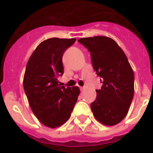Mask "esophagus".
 Returning <instances> with one entry per match:
<instances>
[{"label": "esophagus", "instance_id": "34e87169", "mask_svg": "<svg viewBox=\"0 0 153 153\" xmlns=\"http://www.w3.org/2000/svg\"><path fill=\"white\" fill-rule=\"evenodd\" d=\"M79 88H80V91H83L85 90V87L84 86H79Z\"/></svg>", "mask_w": 153, "mask_h": 153}]
</instances>
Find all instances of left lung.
Here are the masks:
<instances>
[{"mask_svg": "<svg viewBox=\"0 0 153 153\" xmlns=\"http://www.w3.org/2000/svg\"><path fill=\"white\" fill-rule=\"evenodd\" d=\"M78 41L90 51L94 70L102 79V88L96 90L97 97L91 104L94 116L103 125H117L128 114L134 94V74L128 59L109 37H87Z\"/></svg>", "mask_w": 153, "mask_h": 153, "instance_id": "left-lung-1", "label": "left lung"}]
</instances>
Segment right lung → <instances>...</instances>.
<instances>
[{"mask_svg": "<svg viewBox=\"0 0 153 153\" xmlns=\"http://www.w3.org/2000/svg\"><path fill=\"white\" fill-rule=\"evenodd\" d=\"M75 39L51 38L39 44L27 61L24 89L32 112L45 126H62L71 117L80 91L78 86H60L63 53Z\"/></svg>", "mask_w": 153, "mask_h": 153, "instance_id": "right-lung-1", "label": "right lung"}]
</instances>
